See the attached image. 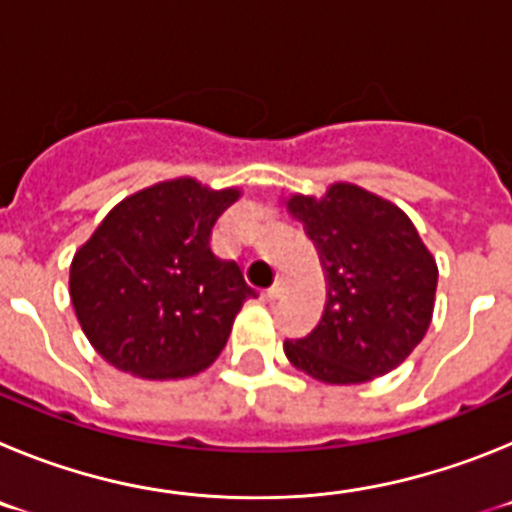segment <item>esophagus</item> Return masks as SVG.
Wrapping results in <instances>:
<instances>
[{
    "label": "esophagus",
    "instance_id": "34e87169",
    "mask_svg": "<svg viewBox=\"0 0 512 512\" xmlns=\"http://www.w3.org/2000/svg\"><path fill=\"white\" fill-rule=\"evenodd\" d=\"M284 292H287V279H277V282H274L269 289H266L264 297L269 302H274V300H279V297H282Z\"/></svg>",
    "mask_w": 512,
    "mask_h": 512
}]
</instances>
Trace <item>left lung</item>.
Masks as SVG:
<instances>
[{"instance_id": "left-lung-1", "label": "left lung", "mask_w": 512, "mask_h": 512, "mask_svg": "<svg viewBox=\"0 0 512 512\" xmlns=\"http://www.w3.org/2000/svg\"><path fill=\"white\" fill-rule=\"evenodd\" d=\"M284 205L325 271L323 318L305 338L284 341L289 364L325 384L392 372L423 341L436 305L438 266L413 220L348 182L323 197L292 194Z\"/></svg>"}]
</instances>
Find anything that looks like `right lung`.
Here are the masks:
<instances>
[{
	"mask_svg": "<svg viewBox=\"0 0 512 512\" xmlns=\"http://www.w3.org/2000/svg\"><path fill=\"white\" fill-rule=\"evenodd\" d=\"M238 197V187L179 176L107 212L69 274L76 318L104 361L140 379H184L220 356L256 297L241 266L210 248L212 225Z\"/></svg>",
	"mask_w": 512,
	"mask_h": 512,
	"instance_id": "obj_1",
	"label": "right lung"
}]
</instances>
